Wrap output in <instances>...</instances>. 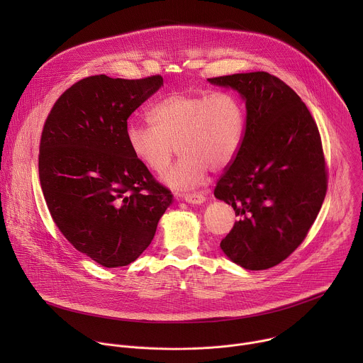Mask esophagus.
Wrapping results in <instances>:
<instances>
[{
    "mask_svg": "<svg viewBox=\"0 0 363 363\" xmlns=\"http://www.w3.org/2000/svg\"><path fill=\"white\" fill-rule=\"evenodd\" d=\"M182 198L188 203H202L205 201V196L202 194H184Z\"/></svg>",
    "mask_w": 363,
    "mask_h": 363,
    "instance_id": "34e87169",
    "label": "esophagus"
}]
</instances>
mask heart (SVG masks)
Listing matches in <instances>:
<instances>
[{"label":"heart","mask_w":363,"mask_h":363,"mask_svg":"<svg viewBox=\"0 0 363 363\" xmlns=\"http://www.w3.org/2000/svg\"><path fill=\"white\" fill-rule=\"evenodd\" d=\"M149 126L129 125L126 142L135 160L152 174L171 165L177 149L179 162L164 175L172 188L191 189L213 171L225 169L238 152L244 111L230 91H174L147 112Z\"/></svg>","instance_id":"obj_1"}]
</instances>
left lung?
Segmentation results:
<instances>
[{
	"instance_id": "8db88e82",
	"label": "left lung",
	"mask_w": 363,
	"mask_h": 363,
	"mask_svg": "<svg viewBox=\"0 0 363 363\" xmlns=\"http://www.w3.org/2000/svg\"><path fill=\"white\" fill-rule=\"evenodd\" d=\"M245 100L244 135L217 181L216 198L240 220L221 250L247 270L280 264L303 242L328 189L318 125L297 93L266 72L208 79Z\"/></svg>"
}]
</instances>
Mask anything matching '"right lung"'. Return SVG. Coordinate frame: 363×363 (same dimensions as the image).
<instances>
[{
  "mask_svg": "<svg viewBox=\"0 0 363 363\" xmlns=\"http://www.w3.org/2000/svg\"><path fill=\"white\" fill-rule=\"evenodd\" d=\"M162 84L160 74L90 76L69 87L44 122L38 174L50 216L103 267L135 262L174 199L126 142L129 116Z\"/></svg>",
  "mask_w": 363,
  "mask_h": 363,
  "instance_id": "right-lung-1",
  "label": "right lung"
}]
</instances>
